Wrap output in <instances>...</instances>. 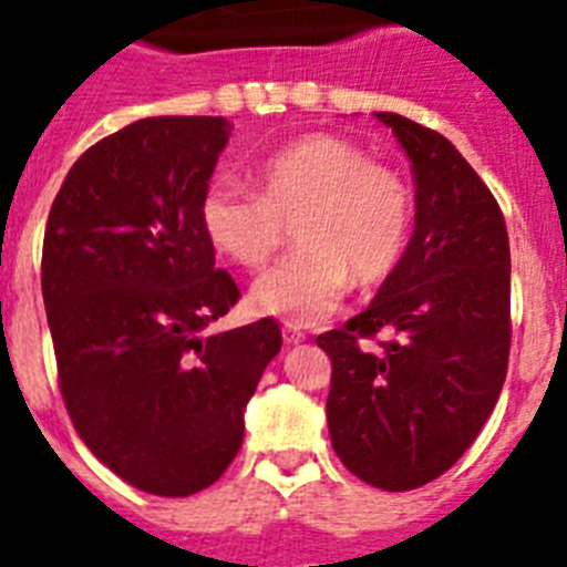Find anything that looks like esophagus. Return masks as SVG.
<instances>
[{
	"label": "esophagus",
	"mask_w": 567,
	"mask_h": 567,
	"mask_svg": "<svg viewBox=\"0 0 567 567\" xmlns=\"http://www.w3.org/2000/svg\"><path fill=\"white\" fill-rule=\"evenodd\" d=\"M284 340H287L289 346H298V343H303V340H307V332H303L300 327H292V323H287V327H284Z\"/></svg>",
	"instance_id": "obj_1"
}]
</instances>
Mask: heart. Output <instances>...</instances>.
I'll use <instances>...</instances> for the list:
<instances>
[{
  "mask_svg": "<svg viewBox=\"0 0 567 567\" xmlns=\"http://www.w3.org/2000/svg\"><path fill=\"white\" fill-rule=\"evenodd\" d=\"M260 195L215 178L202 198L207 240L238 267L260 269L295 221L298 252L252 284V307L292 327L327 320L352 284H380L412 238V193L394 169L338 135H303L255 169Z\"/></svg>",
  "mask_w": 567,
  "mask_h": 567,
  "instance_id": "heart-1",
  "label": "heart"
}]
</instances>
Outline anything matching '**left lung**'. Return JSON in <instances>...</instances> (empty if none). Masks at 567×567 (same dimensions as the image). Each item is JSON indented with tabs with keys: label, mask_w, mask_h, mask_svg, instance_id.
I'll return each mask as SVG.
<instances>
[{
	"label": "left lung",
	"mask_w": 567,
	"mask_h": 567,
	"mask_svg": "<svg viewBox=\"0 0 567 567\" xmlns=\"http://www.w3.org/2000/svg\"><path fill=\"white\" fill-rule=\"evenodd\" d=\"M412 162L414 233L403 260L346 329L332 358L329 437L354 477L383 491L437 480L497 405L511 346V249L503 213L445 135L374 113ZM389 328L383 353L357 340Z\"/></svg>",
	"instance_id": "left-lung-1"
}]
</instances>
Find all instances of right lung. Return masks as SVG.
<instances>
[{
  "instance_id": "add662e5",
  "label": "right lung",
  "mask_w": 567,
  "mask_h": 567,
  "mask_svg": "<svg viewBox=\"0 0 567 567\" xmlns=\"http://www.w3.org/2000/svg\"><path fill=\"white\" fill-rule=\"evenodd\" d=\"M233 124L153 115L79 155L50 207L42 295L70 420L110 471L189 497L244 443V412L280 329L207 334L238 287L215 269L202 198Z\"/></svg>"
}]
</instances>
